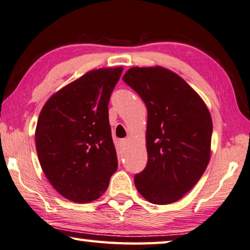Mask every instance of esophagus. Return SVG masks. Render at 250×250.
Masks as SVG:
<instances>
[{
	"instance_id": "34e87169",
	"label": "esophagus",
	"mask_w": 250,
	"mask_h": 250,
	"mask_svg": "<svg viewBox=\"0 0 250 250\" xmlns=\"http://www.w3.org/2000/svg\"><path fill=\"white\" fill-rule=\"evenodd\" d=\"M127 142H128L127 138H124V140L120 141V144H121V146H126L127 145Z\"/></svg>"
}]
</instances>
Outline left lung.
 <instances>
[{
    "label": "left lung",
    "instance_id": "obj_1",
    "mask_svg": "<svg viewBox=\"0 0 250 250\" xmlns=\"http://www.w3.org/2000/svg\"><path fill=\"white\" fill-rule=\"evenodd\" d=\"M123 81L147 107V164L135 175L140 194L156 205L193 188L210 157L212 122L206 104L181 76L161 66L132 67Z\"/></svg>",
    "mask_w": 250,
    "mask_h": 250
}]
</instances>
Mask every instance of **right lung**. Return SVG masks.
I'll list each match as a JSON object with an SVG mask.
<instances>
[{"label":"right lung","instance_id":"add662e5","mask_svg":"<svg viewBox=\"0 0 250 250\" xmlns=\"http://www.w3.org/2000/svg\"><path fill=\"white\" fill-rule=\"evenodd\" d=\"M123 67L87 72L50 97L35 130L39 161L52 186L75 203L107 189L117 169L108 102Z\"/></svg>","mask_w":250,"mask_h":250}]
</instances>
